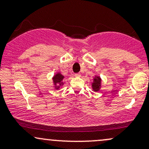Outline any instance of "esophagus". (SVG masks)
<instances>
[{"label": "esophagus", "instance_id": "obj_1", "mask_svg": "<svg viewBox=\"0 0 149 149\" xmlns=\"http://www.w3.org/2000/svg\"><path fill=\"white\" fill-rule=\"evenodd\" d=\"M81 75H80V73H75V76L76 77H80Z\"/></svg>", "mask_w": 149, "mask_h": 149}]
</instances>
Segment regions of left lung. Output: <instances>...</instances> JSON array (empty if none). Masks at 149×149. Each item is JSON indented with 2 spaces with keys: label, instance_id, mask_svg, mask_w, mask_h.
Masks as SVG:
<instances>
[{
  "label": "left lung",
  "instance_id": "obj_1",
  "mask_svg": "<svg viewBox=\"0 0 149 149\" xmlns=\"http://www.w3.org/2000/svg\"><path fill=\"white\" fill-rule=\"evenodd\" d=\"M102 79L100 76H95V78H93V82L92 83V88L93 91L98 92L100 90L101 85H102Z\"/></svg>",
  "mask_w": 149,
  "mask_h": 149
}]
</instances>
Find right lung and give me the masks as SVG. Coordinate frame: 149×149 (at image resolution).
I'll return each instance as SVG.
<instances>
[{
  "instance_id": "add662e5",
  "label": "right lung",
  "mask_w": 149,
  "mask_h": 149,
  "mask_svg": "<svg viewBox=\"0 0 149 149\" xmlns=\"http://www.w3.org/2000/svg\"><path fill=\"white\" fill-rule=\"evenodd\" d=\"M64 78V76H63V75H61L60 73H57L54 76H53L52 81L53 83H54L55 90H59V89L64 85V82H63Z\"/></svg>"
}]
</instances>
